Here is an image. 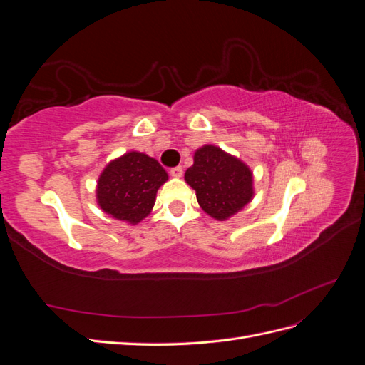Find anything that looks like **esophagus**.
I'll return each instance as SVG.
<instances>
[{
  "label": "esophagus",
  "mask_w": 365,
  "mask_h": 365,
  "mask_svg": "<svg viewBox=\"0 0 365 365\" xmlns=\"http://www.w3.org/2000/svg\"><path fill=\"white\" fill-rule=\"evenodd\" d=\"M170 176H173V178H181V176H182V168H181V165H178V168L170 169Z\"/></svg>",
  "instance_id": "1"
}]
</instances>
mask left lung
Instances as JSON below:
<instances>
[{
    "label": "left lung",
    "mask_w": 365,
    "mask_h": 365,
    "mask_svg": "<svg viewBox=\"0 0 365 365\" xmlns=\"http://www.w3.org/2000/svg\"><path fill=\"white\" fill-rule=\"evenodd\" d=\"M185 182L196 192L204 212L216 220H228L254 197V176L248 164L215 145L195 150Z\"/></svg>",
    "instance_id": "8db88e82"
}]
</instances>
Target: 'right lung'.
Returning a JSON list of instances; mask_svg holds the SVG:
<instances>
[{
  "label": "right lung",
  "mask_w": 365,
  "mask_h": 365,
  "mask_svg": "<svg viewBox=\"0 0 365 365\" xmlns=\"http://www.w3.org/2000/svg\"><path fill=\"white\" fill-rule=\"evenodd\" d=\"M168 180L155 158L130 150L109 161L98 175L96 201L106 215L137 225L150 215L157 192Z\"/></svg>",
  "instance_id": "add662e5"
}]
</instances>
